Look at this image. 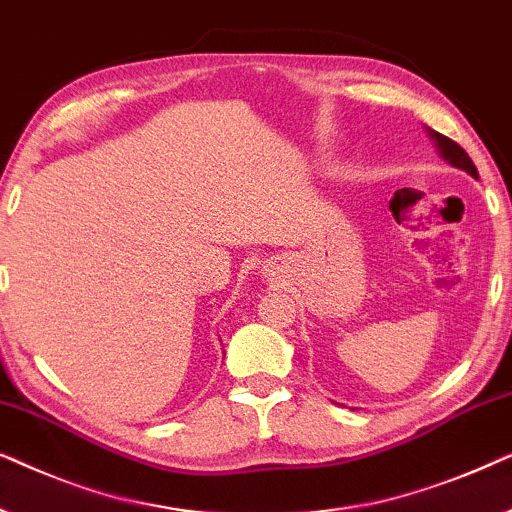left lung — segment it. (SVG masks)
<instances>
[{
  "mask_svg": "<svg viewBox=\"0 0 512 512\" xmlns=\"http://www.w3.org/2000/svg\"><path fill=\"white\" fill-rule=\"evenodd\" d=\"M431 138L435 140V145H438L442 159L449 161L456 168L466 170V173H470L473 177H478V168H475V163L470 161V156L466 154V149L459 147L454 140H449L447 135H442V133L431 131Z\"/></svg>",
  "mask_w": 512,
  "mask_h": 512,
  "instance_id": "8db88e82",
  "label": "left lung"
}]
</instances>
